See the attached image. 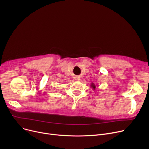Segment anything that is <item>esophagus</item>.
Listing matches in <instances>:
<instances>
[{
	"label": "esophagus",
	"instance_id": "1",
	"mask_svg": "<svg viewBox=\"0 0 149 149\" xmlns=\"http://www.w3.org/2000/svg\"><path fill=\"white\" fill-rule=\"evenodd\" d=\"M81 80V79H80V77H75V80H76V81H80Z\"/></svg>",
	"mask_w": 149,
	"mask_h": 149
}]
</instances>
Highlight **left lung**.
Instances as JSON below:
<instances>
[{
    "label": "left lung",
    "instance_id": "8db88e82",
    "mask_svg": "<svg viewBox=\"0 0 149 149\" xmlns=\"http://www.w3.org/2000/svg\"><path fill=\"white\" fill-rule=\"evenodd\" d=\"M91 88H93V89H95V84H93V83L91 84Z\"/></svg>",
    "mask_w": 149,
    "mask_h": 149
}]
</instances>
